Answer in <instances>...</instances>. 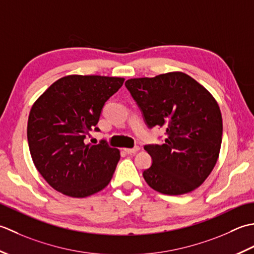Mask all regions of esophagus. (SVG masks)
I'll return each mask as SVG.
<instances>
[{
    "mask_svg": "<svg viewBox=\"0 0 254 254\" xmlns=\"http://www.w3.org/2000/svg\"><path fill=\"white\" fill-rule=\"evenodd\" d=\"M139 149H140V148H139L138 146L137 147H134V148H131V149H124V150H125V152L126 153H128V154H132V153H136L137 151H139Z\"/></svg>",
    "mask_w": 254,
    "mask_h": 254,
    "instance_id": "obj_1",
    "label": "esophagus"
}]
</instances>
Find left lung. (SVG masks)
Returning <instances> with one entry per match:
<instances>
[{"label": "left lung", "mask_w": 254, "mask_h": 254, "mask_svg": "<svg viewBox=\"0 0 254 254\" xmlns=\"http://www.w3.org/2000/svg\"><path fill=\"white\" fill-rule=\"evenodd\" d=\"M127 90L148 128L165 129L162 144H147L152 164L143 171L150 188L167 195L192 192L219 156L222 118L213 95L183 72L127 80Z\"/></svg>", "instance_id": "8db88e82"}]
</instances>
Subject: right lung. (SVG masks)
Wrapping results in <instances>:
<instances>
[{"label":"right lung","instance_id":"add662e5","mask_svg":"<svg viewBox=\"0 0 254 254\" xmlns=\"http://www.w3.org/2000/svg\"><path fill=\"white\" fill-rule=\"evenodd\" d=\"M125 79L68 75L51 84L30 110L29 151L47 183L71 197H86L108 185L120 161V150L106 140L86 143L106 101Z\"/></svg>","mask_w":254,"mask_h":254}]
</instances>
